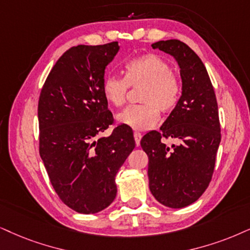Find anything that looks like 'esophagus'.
Segmentation results:
<instances>
[{
  "mask_svg": "<svg viewBox=\"0 0 250 250\" xmlns=\"http://www.w3.org/2000/svg\"><path fill=\"white\" fill-rule=\"evenodd\" d=\"M134 138H135V142H136V145H140V142H141V138H142V135L140 134V132H134Z\"/></svg>",
  "mask_w": 250,
  "mask_h": 250,
  "instance_id": "esophagus-1",
  "label": "esophagus"
}]
</instances>
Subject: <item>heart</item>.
<instances>
[{
  "instance_id": "b5f03b06",
  "label": "heart",
  "mask_w": 250,
  "mask_h": 250,
  "mask_svg": "<svg viewBox=\"0 0 250 250\" xmlns=\"http://www.w3.org/2000/svg\"><path fill=\"white\" fill-rule=\"evenodd\" d=\"M125 77L108 75L103 81V94L110 105L121 107L127 100L128 88L142 86L140 105L130 106L118 115V121L137 131L154 127L159 109L169 113L175 108L181 94V83L172 72L168 62L154 54H146L125 62Z\"/></svg>"
}]
</instances>
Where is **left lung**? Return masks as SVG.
<instances>
[{
  "label": "left lung",
  "instance_id": "8db88e82",
  "mask_svg": "<svg viewBox=\"0 0 250 250\" xmlns=\"http://www.w3.org/2000/svg\"><path fill=\"white\" fill-rule=\"evenodd\" d=\"M176 60L182 80L178 105L160 127L143 136L148 157V187L163 205L181 209L194 203L212 178L220 138L216 94L203 62L190 47L172 39L152 43ZM163 138L176 142L172 147Z\"/></svg>",
  "mask_w": 250,
  "mask_h": 250
}]
</instances>
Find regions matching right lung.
Wrapping results in <instances>:
<instances>
[{"label": "right lung", "mask_w": 250, "mask_h": 250, "mask_svg": "<svg viewBox=\"0 0 250 250\" xmlns=\"http://www.w3.org/2000/svg\"><path fill=\"white\" fill-rule=\"evenodd\" d=\"M119 49L118 41L71 47L50 70L39 97L40 157L56 194L80 213H97L114 201L116 173L135 147L125 125L99 137L114 123L103 81Z\"/></svg>", "instance_id": "add662e5"}]
</instances>
